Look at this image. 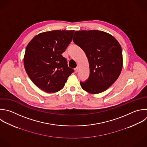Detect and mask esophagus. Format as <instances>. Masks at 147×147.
I'll use <instances>...</instances> for the list:
<instances>
[{
    "label": "esophagus",
    "instance_id": "1",
    "mask_svg": "<svg viewBox=\"0 0 147 147\" xmlns=\"http://www.w3.org/2000/svg\"><path fill=\"white\" fill-rule=\"evenodd\" d=\"M78 70H79V67H76V68H75V72L76 73H77V72H78Z\"/></svg>",
    "mask_w": 147,
    "mask_h": 147
}]
</instances>
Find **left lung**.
I'll use <instances>...</instances> for the list:
<instances>
[{
	"instance_id": "8db88e82",
	"label": "left lung",
	"mask_w": 147,
	"mask_h": 147,
	"mask_svg": "<svg viewBox=\"0 0 147 147\" xmlns=\"http://www.w3.org/2000/svg\"><path fill=\"white\" fill-rule=\"evenodd\" d=\"M74 42L85 52L90 65V76L80 82L90 94L108 89L118 79L122 68V48L111 35L99 30L76 31Z\"/></svg>"
}]
</instances>
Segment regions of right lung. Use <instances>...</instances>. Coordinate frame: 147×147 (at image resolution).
Listing matches in <instances>:
<instances>
[{
  "instance_id": "right-lung-1",
  "label": "right lung",
  "mask_w": 147,
  "mask_h": 147,
  "mask_svg": "<svg viewBox=\"0 0 147 147\" xmlns=\"http://www.w3.org/2000/svg\"><path fill=\"white\" fill-rule=\"evenodd\" d=\"M74 30H52L36 36L26 47L24 59L26 73L34 84L48 92L61 90L74 70L62 56Z\"/></svg>"
}]
</instances>
